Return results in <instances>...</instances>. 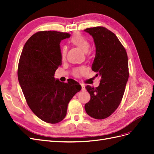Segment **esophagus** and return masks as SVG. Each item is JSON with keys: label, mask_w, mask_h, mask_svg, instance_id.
<instances>
[{"label": "esophagus", "mask_w": 154, "mask_h": 154, "mask_svg": "<svg viewBox=\"0 0 154 154\" xmlns=\"http://www.w3.org/2000/svg\"><path fill=\"white\" fill-rule=\"evenodd\" d=\"M81 86H82V91H85V85H84V84H82L81 83Z\"/></svg>", "instance_id": "obj_1"}]
</instances>
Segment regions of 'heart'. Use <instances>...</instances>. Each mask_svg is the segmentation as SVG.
I'll return each instance as SVG.
<instances>
[{"mask_svg": "<svg viewBox=\"0 0 154 154\" xmlns=\"http://www.w3.org/2000/svg\"><path fill=\"white\" fill-rule=\"evenodd\" d=\"M70 42L72 45L76 46L80 49H81L84 53H87L90 48V42L85 36L82 35V34L76 32L73 34L71 38H70ZM66 49L65 47L62 48L61 49V56L62 58L64 59L66 57ZM87 72V69L85 67H80L73 69L72 71V76L75 77H80L82 74H85Z\"/></svg>", "mask_w": 154, "mask_h": 154, "instance_id": "obj_1", "label": "heart"}]
</instances>
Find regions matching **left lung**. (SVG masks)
<instances>
[{"mask_svg": "<svg viewBox=\"0 0 154 154\" xmlns=\"http://www.w3.org/2000/svg\"><path fill=\"white\" fill-rule=\"evenodd\" d=\"M92 36L96 45V57L92 70L100 76V85L85 87L91 95L85 105L87 114L96 119H103L118 109L129 76L127 53L118 37L102 26L84 30Z\"/></svg>", "mask_w": 154, "mask_h": 154, "instance_id": "8db88e82", "label": "left lung"}]
</instances>
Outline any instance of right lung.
I'll list each match as a JSON object with an SVG mask.
<instances>
[{
    "label": "right lung",
    "mask_w": 154,
    "mask_h": 154,
    "mask_svg": "<svg viewBox=\"0 0 154 154\" xmlns=\"http://www.w3.org/2000/svg\"><path fill=\"white\" fill-rule=\"evenodd\" d=\"M71 35L42 31L32 35L23 48L18 66V79L30 109L44 122L55 124L67 114V106L82 86L72 79L55 80L62 66L60 42Z\"/></svg>",
    "instance_id": "add662e5"
}]
</instances>
